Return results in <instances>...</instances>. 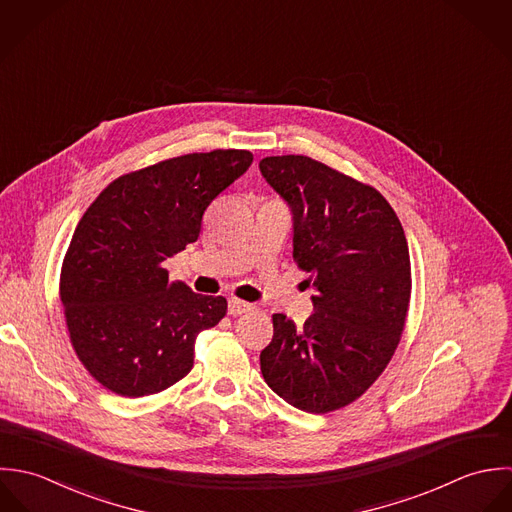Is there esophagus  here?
Here are the masks:
<instances>
[{
  "mask_svg": "<svg viewBox=\"0 0 512 512\" xmlns=\"http://www.w3.org/2000/svg\"><path fill=\"white\" fill-rule=\"evenodd\" d=\"M253 308V305L245 303V301H239V299H229L227 301V312L237 316V314H243V312H249Z\"/></svg>",
  "mask_w": 512,
  "mask_h": 512,
  "instance_id": "1",
  "label": "esophagus"
}]
</instances>
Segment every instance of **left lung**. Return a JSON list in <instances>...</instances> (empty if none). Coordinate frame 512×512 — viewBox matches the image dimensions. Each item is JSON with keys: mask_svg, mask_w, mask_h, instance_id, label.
<instances>
[{"mask_svg": "<svg viewBox=\"0 0 512 512\" xmlns=\"http://www.w3.org/2000/svg\"><path fill=\"white\" fill-rule=\"evenodd\" d=\"M259 170L291 207L293 257L314 287L303 326L273 314L263 378L308 413L344 408L384 372L404 330V227L380 192L307 156H269Z\"/></svg>", "mask_w": 512, "mask_h": 512, "instance_id": "8db88e82", "label": "left lung"}]
</instances>
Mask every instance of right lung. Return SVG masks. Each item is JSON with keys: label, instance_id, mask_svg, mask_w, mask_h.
<instances>
[{"label": "right lung", "instance_id": "obj_1", "mask_svg": "<svg viewBox=\"0 0 512 512\" xmlns=\"http://www.w3.org/2000/svg\"><path fill=\"white\" fill-rule=\"evenodd\" d=\"M251 162L247 150L178 156L120 176L81 217L61 303L79 360L110 392L158 394L192 370L198 332L227 301L170 283L164 261L198 241L207 205Z\"/></svg>", "mask_w": 512, "mask_h": 512}]
</instances>
